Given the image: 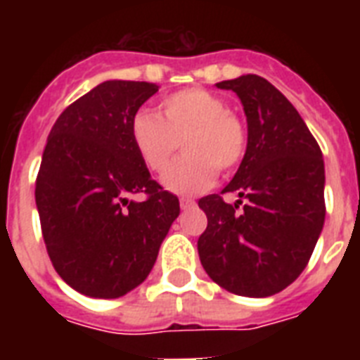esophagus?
Returning a JSON list of instances; mask_svg holds the SVG:
<instances>
[{
    "label": "esophagus",
    "mask_w": 360,
    "mask_h": 360,
    "mask_svg": "<svg viewBox=\"0 0 360 360\" xmlns=\"http://www.w3.org/2000/svg\"><path fill=\"white\" fill-rule=\"evenodd\" d=\"M179 203H181V209H191V207H194V200H192V198H181L179 200Z\"/></svg>",
    "instance_id": "esophagus-1"
}]
</instances>
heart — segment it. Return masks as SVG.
Listing matches in <instances>:
<instances>
[{
  "label": "heart",
  "instance_id": "heart-1",
  "mask_svg": "<svg viewBox=\"0 0 360 360\" xmlns=\"http://www.w3.org/2000/svg\"><path fill=\"white\" fill-rule=\"evenodd\" d=\"M130 136L141 162L164 174L179 143L186 155L164 175V185L192 194L213 185L217 172L230 174L243 162L248 147L245 121L228 110L219 95L186 87L158 104V114L141 110L132 117Z\"/></svg>",
  "mask_w": 360,
  "mask_h": 360
}]
</instances>
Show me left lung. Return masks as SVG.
Returning <instances> with one entry per match:
<instances>
[{"label":"left lung","instance_id":"1","mask_svg":"<svg viewBox=\"0 0 360 360\" xmlns=\"http://www.w3.org/2000/svg\"><path fill=\"white\" fill-rule=\"evenodd\" d=\"M239 95L248 123L246 155L222 194L202 198L207 228L198 239L205 273L230 293L269 297L308 265L325 220L321 149L293 104L256 75L219 82Z\"/></svg>","mask_w":360,"mask_h":360}]
</instances>
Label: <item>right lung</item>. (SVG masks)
<instances>
[{"mask_svg":"<svg viewBox=\"0 0 360 360\" xmlns=\"http://www.w3.org/2000/svg\"><path fill=\"white\" fill-rule=\"evenodd\" d=\"M157 91L147 82H103L48 136L35 181L42 237L59 276L87 297L117 299L140 285L179 217L177 196L151 179L130 136Z\"/></svg>","mask_w":360,"mask_h":360,"instance_id":"right-lung-1","label":"right lung"}]
</instances>
